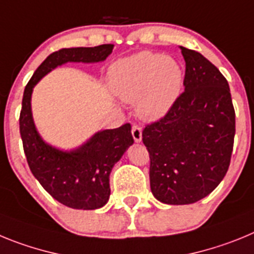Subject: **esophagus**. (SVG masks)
I'll use <instances>...</instances> for the list:
<instances>
[{
  "mask_svg": "<svg viewBox=\"0 0 254 254\" xmlns=\"http://www.w3.org/2000/svg\"><path fill=\"white\" fill-rule=\"evenodd\" d=\"M132 136H133V140L136 142H140L142 140V128L138 125H134L132 127Z\"/></svg>",
  "mask_w": 254,
  "mask_h": 254,
  "instance_id": "obj_1",
  "label": "esophagus"
}]
</instances>
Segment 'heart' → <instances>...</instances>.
Listing matches in <instances>:
<instances>
[{"mask_svg": "<svg viewBox=\"0 0 254 254\" xmlns=\"http://www.w3.org/2000/svg\"><path fill=\"white\" fill-rule=\"evenodd\" d=\"M185 69L178 61L154 52H140L117 61L109 69V86L125 102L136 100L145 120H156L178 99Z\"/></svg>", "mask_w": 254, "mask_h": 254, "instance_id": "heart-1", "label": "heart"}]
</instances>
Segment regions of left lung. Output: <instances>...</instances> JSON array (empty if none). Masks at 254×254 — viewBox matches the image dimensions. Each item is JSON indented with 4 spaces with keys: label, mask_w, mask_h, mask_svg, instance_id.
<instances>
[{
    "label": "left lung",
    "mask_w": 254,
    "mask_h": 254,
    "mask_svg": "<svg viewBox=\"0 0 254 254\" xmlns=\"http://www.w3.org/2000/svg\"><path fill=\"white\" fill-rule=\"evenodd\" d=\"M181 49L186 61L185 91L142 131L151 192L169 205L197 202L219 186L230 165L235 134L226 78L201 53Z\"/></svg>",
    "instance_id": "obj_1"
}]
</instances>
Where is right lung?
<instances>
[{
  "label": "right lung",
  "instance_id": "add662e5",
  "mask_svg": "<svg viewBox=\"0 0 254 254\" xmlns=\"http://www.w3.org/2000/svg\"><path fill=\"white\" fill-rule=\"evenodd\" d=\"M113 51V44L62 48L44 60L29 80L22 96L20 134L26 160L42 187L62 205L78 210H94L107 203L111 187L109 174L114 164L133 143L131 125L95 133L75 151L64 152L44 142L31 117L33 87L55 67L66 62H99Z\"/></svg>",
  "mask_w": 254,
  "mask_h": 254
}]
</instances>
